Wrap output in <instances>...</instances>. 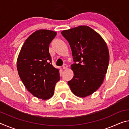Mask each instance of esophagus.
I'll return each instance as SVG.
<instances>
[{
    "instance_id": "34e87169",
    "label": "esophagus",
    "mask_w": 129,
    "mask_h": 129,
    "mask_svg": "<svg viewBox=\"0 0 129 129\" xmlns=\"http://www.w3.org/2000/svg\"><path fill=\"white\" fill-rule=\"evenodd\" d=\"M67 68H68V65H67V64H64L62 65V68L64 69H67Z\"/></svg>"
}]
</instances>
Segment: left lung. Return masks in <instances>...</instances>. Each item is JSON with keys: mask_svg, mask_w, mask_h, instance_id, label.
Masks as SVG:
<instances>
[{"mask_svg": "<svg viewBox=\"0 0 129 129\" xmlns=\"http://www.w3.org/2000/svg\"><path fill=\"white\" fill-rule=\"evenodd\" d=\"M72 49L74 76L68 82L76 95L85 97L99 89L107 72L109 53L106 43L88 26H78L61 32Z\"/></svg>", "mask_w": 129, "mask_h": 129, "instance_id": "left-lung-1", "label": "left lung"}]
</instances>
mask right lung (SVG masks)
<instances>
[{"label":"right lung","mask_w":129,"mask_h":129,"mask_svg":"<svg viewBox=\"0 0 129 129\" xmlns=\"http://www.w3.org/2000/svg\"><path fill=\"white\" fill-rule=\"evenodd\" d=\"M56 34L46 29L35 32L26 39L17 58V71L23 84L35 97L43 100L53 95L60 80V69L52 65L49 52Z\"/></svg>","instance_id":"1"}]
</instances>
